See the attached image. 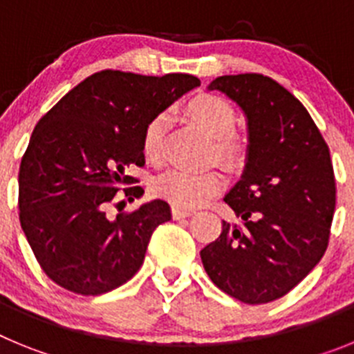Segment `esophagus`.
Returning a JSON list of instances; mask_svg holds the SVG:
<instances>
[{"mask_svg":"<svg viewBox=\"0 0 354 354\" xmlns=\"http://www.w3.org/2000/svg\"><path fill=\"white\" fill-rule=\"evenodd\" d=\"M193 211L192 209H184V207H177V205H171V216H174V220H183V218H187V216H192Z\"/></svg>","mask_w":354,"mask_h":354,"instance_id":"obj_1","label":"esophagus"}]
</instances>
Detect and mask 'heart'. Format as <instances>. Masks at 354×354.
I'll list each match as a JSON object with an SVG mask.
<instances>
[{
    "label": "heart",
    "instance_id": "obj_1",
    "mask_svg": "<svg viewBox=\"0 0 354 354\" xmlns=\"http://www.w3.org/2000/svg\"><path fill=\"white\" fill-rule=\"evenodd\" d=\"M184 111L200 129L214 138V154L228 165H237L245 158V142L234 133L236 109L227 99L214 93H196L184 104ZM168 120L162 113L154 115L143 127L142 150L147 161L161 162L165 152V134ZM225 179L220 171L209 170L193 174L186 170H171L154 183V193L159 198L177 207L192 209L204 205L223 187Z\"/></svg>",
    "mask_w": 354,
    "mask_h": 354
}]
</instances>
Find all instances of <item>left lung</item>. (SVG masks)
Segmentation results:
<instances>
[{"label":"left lung","instance_id":"obj_1","mask_svg":"<svg viewBox=\"0 0 354 354\" xmlns=\"http://www.w3.org/2000/svg\"><path fill=\"white\" fill-rule=\"evenodd\" d=\"M248 120L241 180L225 195L241 223L223 221L202 252L218 289L250 305L282 298L323 259L335 212L330 149L305 106L262 74L216 77Z\"/></svg>","mask_w":354,"mask_h":354}]
</instances>
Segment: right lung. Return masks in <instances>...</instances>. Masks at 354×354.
Returning <instances> with one entry per match:
<instances>
[{"label": "right lung", "instance_id": "right-lung-1", "mask_svg": "<svg viewBox=\"0 0 354 354\" xmlns=\"http://www.w3.org/2000/svg\"><path fill=\"white\" fill-rule=\"evenodd\" d=\"M200 86L189 74L140 76L101 71L65 93L33 129L19 167V220L44 273L71 292L97 296L136 274L165 200L108 214L117 192L143 189L126 171L143 167L147 122ZM124 205V200L117 207Z\"/></svg>", "mask_w": 354, "mask_h": 354}]
</instances>
